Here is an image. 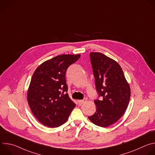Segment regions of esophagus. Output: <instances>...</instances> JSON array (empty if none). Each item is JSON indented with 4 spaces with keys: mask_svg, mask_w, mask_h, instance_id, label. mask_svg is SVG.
I'll return each mask as SVG.
<instances>
[{
    "mask_svg": "<svg viewBox=\"0 0 155 155\" xmlns=\"http://www.w3.org/2000/svg\"><path fill=\"white\" fill-rule=\"evenodd\" d=\"M86 101V98H84L83 100H79V101H78V102L79 104H84Z\"/></svg>",
    "mask_w": 155,
    "mask_h": 155,
    "instance_id": "1",
    "label": "esophagus"
}]
</instances>
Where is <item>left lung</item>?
<instances>
[{
  "label": "left lung",
  "mask_w": 155,
  "mask_h": 155,
  "mask_svg": "<svg viewBox=\"0 0 155 155\" xmlns=\"http://www.w3.org/2000/svg\"><path fill=\"white\" fill-rule=\"evenodd\" d=\"M90 56L98 98L94 101L96 111L88 118L94 124L106 127L116 123L125 112L130 87L115 61L101 53H91Z\"/></svg>",
  "instance_id": "8db88e82"
}]
</instances>
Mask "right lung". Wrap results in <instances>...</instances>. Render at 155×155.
<instances>
[{
    "label": "right lung",
    "instance_id": "obj_1",
    "mask_svg": "<svg viewBox=\"0 0 155 155\" xmlns=\"http://www.w3.org/2000/svg\"><path fill=\"white\" fill-rule=\"evenodd\" d=\"M80 54H62L40 65L28 91V101L35 118L43 125L56 127L68 120L75 104L68 94L65 73Z\"/></svg>",
    "mask_w": 155,
    "mask_h": 155
}]
</instances>
